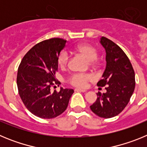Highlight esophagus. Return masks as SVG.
<instances>
[{
	"label": "esophagus",
	"instance_id": "34e87169",
	"mask_svg": "<svg viewBox=\"0 0 147 147\" xmlns=\"http://www.w3.org/2000/svg\"><path fill=\"white\" fill-rule=\"evenodd\" d=\"M74 90H75V91H77V92H82V93H85V92L87 91V90H85L80 89V88H76Z\"/></svg>",
	"mask_w": 147,
	"mask_h": 147
}]
</instances>
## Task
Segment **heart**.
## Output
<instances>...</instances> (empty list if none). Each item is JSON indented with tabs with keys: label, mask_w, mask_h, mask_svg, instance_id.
<instances>
[{
	"label": "heart",
	"mask_w": 147,
	"mask_h": 147,
	"mask_svg": "<svg viewBox=\"0 0 147 147\" xmlns=\"http://www.w3.org/2000/svg\"><path fill=\"white\" fill-rule=\"evenodd\" d=\"M75 51L78 54L84 56L88 61H90V65L94 68L99 67L100 62L97 59L98 52L96 49L88 44L82 43L76 45ZM69 55L66 51H62L60 53L57 58V63L59 67L62 69L65 68L68 64ZM93 80V76L91 74H74L71 75L68 79V82L71 85L78 88H85L89 82Z\"/></svg>",
	"instance_id": "1"
}]
</instances>
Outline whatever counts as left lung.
<instances>
[{"label":"left lung","instance_id":"left-lung-1","mask_svg":"<svg viewBox=\"0 0 147 147\" xmlns=\"http://www.w3.org/2000/svg\"><path fill=\"white\" fill-rule=\"evenodd\" d=\"M100 42L106 51L107 65L97 86H105L107 92L96 93V101L90 107L99 117L109 119L119 115L129 103L136 86L135 72L119 45L105 37Z\"/></svg>","mask_w":147,"mask_h":147}]
</instances>
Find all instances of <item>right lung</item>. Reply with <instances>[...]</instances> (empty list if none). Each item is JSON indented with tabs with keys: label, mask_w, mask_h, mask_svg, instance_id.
Masks as SVG:
<instances>
[{
	"label": "right lung",
	"mask_w": 147,
	"mask_h": 147,
	"mask_svg": "<svg viewBox=\"0 0 147 147\" xmlns=\"http://www.w3.org/2000/svg\"><path fill=\"white\" fill-rule=\"evenodd\" d=\"M66 40L51 38L36 44L22 59L18 67L17 85L22 102L30 112L41 119H53L66 110L73 89L54 93L51 88L59 86L56 80L57 58Z\"/></svg>",
	"instance_id": "1"
}]
</instances>
